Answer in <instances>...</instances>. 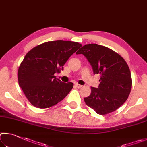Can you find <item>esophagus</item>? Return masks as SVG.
<instances>
[{"label":"esophagus","instance_id":"obj_1","mask_svg":"<svg viewBox=\"0 0 147 147\" xmlns=\"http://www.w3.org/2000/svg\"><path fill=\"white\" fill-rule=\"evenodd\" d=\"M75 86L77 87V88H81L82 86V85H81V84H78V83H76V84H75Z\"/></svg>","mask_w":147,"mask_h":147}]
</instances>
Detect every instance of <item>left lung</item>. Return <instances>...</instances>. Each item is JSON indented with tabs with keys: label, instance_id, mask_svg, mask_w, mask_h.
<instances>
[{
	"label": "left lung",
	"instance_id": "left-lung-1",
	"mask_svg": "<svg viewBox=\"0 0 147 147\" xmlns=\"http://www.w3.org/2000/svg\"><path fill=\"white\" fill-rule=\"evenodd\" d=\"M77 53L83 54L94 74L101 76L98 88L91 87V94L84 99L85 103L100 115L116 110L127 101L132 88L127 62L114 50L97 44L84 45Z\"/></svg>",
	"mask_w": 147,
	"mask_h": 147
}]
</instances>
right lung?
Returning <instances> with one entry per match:
<instances>
[{
	"label": "right lung",
	"mask_w": 147,
	"mask_h": 147,
	"mask_svg": "<svg viewBox=\"0 0 147 147\" xmlns=\"http://www.w3.org/2000/svg\"><path fill=\"white\" fill-rule=\"evenodd\" d=\"M81 46L72 41H48L26 53L18 70V81L33 106L50 108L68 94L74 84L63 83L54 75L60 73L69 57Z\"/></svg>",
	"instance_id": "right-lung-1"
}]
</instances>
